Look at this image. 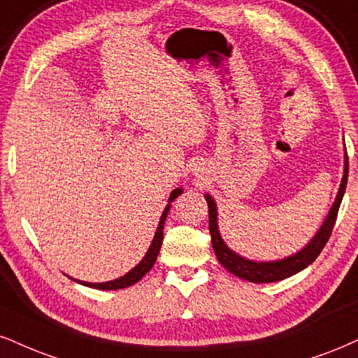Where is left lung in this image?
Instances as JSON below:
<instances>
[{
  "mask_svg": "<svg viewBox=\"0 0 358 358\" xmlns=\"http://www.w3.org/2000/svg\"><path fill=\"white\" fill-rule=\"evenodd\" d=\"M347 178H348V157L345 150V157H343V176L342 182H340L337 196H335L334 205L329 210V215L325 217L322 227L318 228L310 242L305 245L302 250L295 252L294 255L280 258V260L273 262H255L248 260L238 253H235L225 240L222 238L220 230H218V212H217V203L208 193H205V200L208 203V222H210V235H212V245L215 250V255H217L218 262L225 266L230 273H234L235 277L247 280V282L253 283H272L280 282V280L292 277V275L302 272L303 268H307L310 264L315 262V258L320 255V252L324 250L327 240L330 238L331 228L337 220V213L342 203L343 193H345L347 187Z\"/></svg>",
  "mask_w": 358,
  "mask_h": 358,
  "instance_id": "1",
  "label": "left lung"
}]
</instances>
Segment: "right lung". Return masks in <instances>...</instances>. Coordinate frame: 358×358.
Listing matches in <instances>:
<instances>
[{
	"mask_svg": "<svg viewBox=\"0 0 358 358\" xmlns=\"http://www.w3.org/2000/svg\"><path fill=\"white\" fill-rule=\"evenodd\" d=\"M182 193H183V188H175V190L170 193V198H168V205L165 206V210H163V213L160 217V223H158V228H157V231H155V236L152 240V245H150L148 252L145 253V257L141 258V262L135 266V268H131L130 272L124 273L123 277L110 280V282L92 283V282H81V280H76V278H71V280H75V282H78L85 287L98 288V290H120V288L131 287V285H135L136 282H140V280L143 278L145 275L150 272V270H152L155 262H157V257H158V253H160L162 242H163V225H165L166 215H168V212H170L171 201H173L178 195H182Z\"/></svg>",
	"mask_w": 358,
	"mask_h": 358,
	"instance_id": "1",
	"label": "right lung"
}]
</instances>
